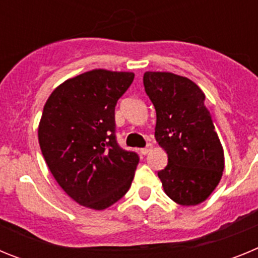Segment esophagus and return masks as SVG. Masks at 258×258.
<instances>
[{
	"instance_id": "1",
	"label": "esophagus",
	"mask_w": 258,
	"mask_h": 258,
	"mask_svg": "<svg viewBox=\"0 0 258 258\" xmlns=\"http://www.w3.org/2000/svg\"><path fill=\"white\" fill-rule=\"evenodd\" d=\"M151 150H152V145H151V143H149V145L146 146L145 149H141L140 151H141V154H142V155H147L150 151H151Z\"/></svg>"
}]
</instances>
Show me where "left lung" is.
<instances>
[{
    "label": "left lung",
    "mask_w": 258,
    "mask_h": 258,
    "mask_svg": "<svg viewBox=\"0 0 258 258\" xmlns=\"http://www.w3.org/2000/svg\"><path fill=\"white\" fill-rule=\"evenodd\" d=\"M143 85L156 111L155 138L168 154V165L157 172L164 191L181 206L200 204L225 168L206 95L187 77L170 72H146Z\"/></svg>",
    "instance_id": "obj_1"
}]
</instances>
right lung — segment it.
<instances>
[{
    "mask_svg": "<svg viewBox=\"0 0 258 258\" xmlns=\"http://www.w3.org/2000/svg\"><path fill=\"white\" fill-rule=\"evenodd\" d=\"M134 74L93 70L51 93L38 125L41 152L68 197L102 211L131 187L140 156L116 141L115 107Z\"/></svg>",
    "mask_w": 258,
    "mask_h": 258,
    "instance_id": "right-lung-1",
    "label": "right lung"
}]
</instances>
